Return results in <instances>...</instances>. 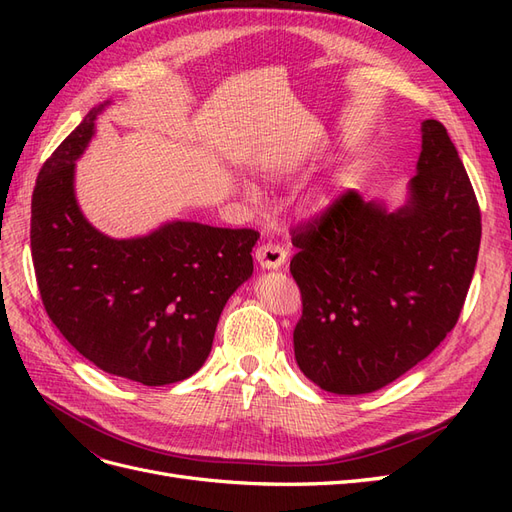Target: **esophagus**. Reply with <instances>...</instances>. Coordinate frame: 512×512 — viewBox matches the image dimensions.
Listing matches in <instances>:
<instances>
[{"label": "esophagus", "mask_w": 512, "mask_h": 512, "mask_svg": "<svg viewBox=\"0 0 512 512\" xmlns=\"http://www.w3.org/2000/svg\"><path fill=\"white\" fill-rule=\"evenodd\" d=\"M286 256L288 252L280 243L267 241L256 247V262L262 269H280L286 262Z\"/></svg>", "instance_id": "34e87169"}]
</instances>
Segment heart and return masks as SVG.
<instances>
[{
	"label": "heart",
	"instance_id": "b5f03b06",
	"mask_svg": "<svg viewBox=\"0 0 512 512\" xmlns=\"http://www.w3.org/2000/svg\"><path fill=\"white\" fill-rule=\"evenodd\" d=\"M322 205H324V200H318V198H316V200H312V203L307 205V211H309V213H318V211L322 209Z\"/></svg>",
	"mask_w": 512,
	"mask_h": 512
}]
</instances>
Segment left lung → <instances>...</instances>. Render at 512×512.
I'll return each instance as SVG.
<instances>
[{"label": "left lung", "instance_id": "left-lung-1", "mask_svg": "<svg viewBox=\"0 0 512 512\" xmlns=\"http://www.w3.org/2000/svg\"><path fill=\"white\" fill-rule=\"evenodd\" d=\"M408 200L386 211L354 190L292 230L303 314L294 359L320 389L374 393L421 363L457 324L472 282L480 209L446 128L421 123Z\"/></svg>", "mask_w": 512, "mask_h": 512}]
</instances>
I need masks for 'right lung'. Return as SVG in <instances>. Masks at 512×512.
I'll return each mask as SVG.
<instances>
[{"label": "right lung", "instance_id": "1", "mask_svg": "<svg viewBox=\"0 0 512 512\" xmlns=\"http://www.w3.org/2000/svg\"><path fill=\"white\" fill-rule=\"evenodd\" d=\"M89 111L44 162L32 196V258L46 314L87 361L117 378L164 386L211 352L230 294L252 277V228L166 222L113 239L76 203L74 162L96 134Z\"/></svg>", "mask_w": 512, "mask_h": 512}]
</instances>
